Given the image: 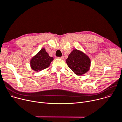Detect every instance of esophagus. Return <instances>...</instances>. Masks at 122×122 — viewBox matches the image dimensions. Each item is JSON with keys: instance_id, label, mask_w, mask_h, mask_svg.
I'll list each match as a JSON object with an SVG mask.
<instances>
[{"instance_id": "esophagus-1", "label": "esophagus", "mask_w": 122, "mask_h": 122, "mask_svg": "<svg viewBox=\"0 0 122 122\" xmlns=\"http://www.w3.org/2000/svg\"><path fill=\"white\" fill-rule=\"evenodd\" d=\"M58 58L61 59H64V56H61V57H58Z\"/></svg>"}]
</instances>
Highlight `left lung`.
I'll list each match as a JSON object with an SVG mask.
<instances>
[{"label":"left lung","instance_id":"left-lung-1","mask_svg":"<svg viewBox=\"0 0 122 122\" xmlns=\"http://www.w3.org/2000/svg\"><path fill=\"white\" fill-rule=\"evenodd\" d=\"M68 66L77 75L85 74L90 69L91 60L89 57L81 51L74 49L66 60Z\"/></svg>","mask_w":122,"mask_h":122}]
</instances>
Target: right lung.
I'll return each instance as SVG.
<instances>
[{"instance_id": "1", "label": "right lung", "mask_w": 122, "mask_h": 122, "mask_svg": "<svg viewBox=\"0 0 122 122\" xmlns=\"http://www.w3.org/2000/svg\"><path fill=\"white\" fill-rule=\"evenodd\" d=\"M54 57L49 56L45 48L41 49L30 61L31 68L35 71L39 72L47 68Z\"/></svg>"}]
</instances>
